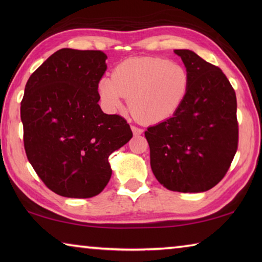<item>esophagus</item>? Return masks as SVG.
Masks as SVG:
<instances>
[{
	"instance_id": "1",
	"label": "esophagus",
	"mask_w": 262,
	"mask_h": 262,
	"mask_svg": "<svg viewBox=\"0 0 262 262\" xmlns=\"http://www.w3.org/2000/svg\"><path fill=\"white\" fill-rule=\"evenodd\" d=\"M132 130H133V134H134L135 136H139L142 134V133H143V129H142V128H139L136 126H132Z\"/></svg>"
}]
</instances>
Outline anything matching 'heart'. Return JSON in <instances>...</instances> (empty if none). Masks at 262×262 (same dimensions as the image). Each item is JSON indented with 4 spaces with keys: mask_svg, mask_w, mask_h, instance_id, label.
Returning <instances> with one entry per match:
<instances>
[{
    "mask_svg": "<svg viewBox=\"0 0 262 262\" xmlns=\"http://www.w3.org/2000/svg\"><path fill=\"white\" fill-rule=\"evenodd\" d=\"M189 89V74L183 64L164 57L140 56L122 61L113 77L104 76L98 91L106 108H122L125 98L134 118L158 123L172 117L184 103Z\"/></svg>",
    "mask_w": 262,
    "mask_h": 262,
    "instance_id": "1",
    "label": "heart"
}]
</instances>
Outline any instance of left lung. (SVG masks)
Here are the masks:
<instances>
[{
    "label": "left lung",
    "mask_w": 262,
    "mask_h": 262,
    "mask_svg": "<svg viewBox=\"0 0 262 262\" xmlns=\"http://www.w3.org/2000/svg\"><path fill=\"white\" fill-rule=\"evenodd\" d=\"M174 53L189 74V89L172 118L144 132L150 165L167 189L206 192L224 178L238 149L236 92L219 67L192 51Z\"/></svg>",
    "instance_id": "1"
}]
</instances>
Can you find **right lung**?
Returning a JSON list of instances; mask_svg holds the SVG:
<instances>
[{"instance_id": "1", "label": "right lung", "mask_w": 262, "mask_h": 262, "mask_svg": "<svg viewBox=\"0 0 262 262\" xmlns=\"http://www.w3.org/2000/svg\"><path fill=\"white\" fill-rule=\"evenodd\" d=\"M101 51L72 48L52 54L31 75L20 103L24 149L35 173L53 192L86 199L108 184V156L133 133L125 118L98 101L107 68Z\"/></svg>"}]
</instances>
